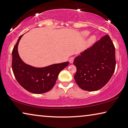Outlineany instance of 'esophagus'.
Returning <instances> with one entry per match:
<instances>
[{
	"instance_id": "34e87169",
	"label": "esophagus",
	"mask_w": 128,
	"mask_h": 128,
	"mask_svg": "<svg viewBox=\"0 0 128 128\" xmlns=\"http://www.w3.org/2000/svg\"><path fill=\"white\" fill-rule=\"evenodd\" d=\"M74 57H72V58H70L69 62H70V64H72V63H73V62H74Z\"/></svg>"
}]
</instances>
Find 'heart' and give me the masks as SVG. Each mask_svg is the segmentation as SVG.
Masks as SVG:
<instances>
[{
    "instance_id": "b5f03b06",
    "label": "heart",
    "mask_w": 128,
    "mask_h": 128,
    "mask_svg": "<svg viewBox=\"0 0 128 128\" xmlns=\"http://www.w3.org/2000/svg\"><path fill=\"white\" fill-rule=\"evenodd\" d=\"M88 34H89V32H87V31H85V32H84L83 33V35L84 36H87L88 35ZM95 36H91V37L90 38L89 40H88V44H92L93 42L95 41Z\"/></svg>"
}]
</instances>
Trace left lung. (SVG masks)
I'll use <instances>...</instances> for the list:
<instances>
[{"instance_id": "1", "label": "left lung", "mask_w": 128, "mask_h": 128, "mask_svg": "<svg viewBox=\"0 0 128 128\" xmlns=\"http://www.w3.org/2000/svg\"><path fill=\"white\" fill-rule=\"evenodd\" d=\"M76 67L74 78L83 90L94 91L104 86L115 70V47L108 35L101 38L92 46L74 59Z\"/></svg>"}]
</instances>
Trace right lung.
Segmentation results:
<instances>
[{"instance_id": "right-lung-1", "label": "right lung", "mask_w": 128, "mask_h": 128, "mask_svg": "<svg viewBox=\"0 0 128 128\" xmlns=\"http://www.w3.org/2000/svg\"><path fill=\"white\" fill-rule=\"evenodd\" d=\"M23 35L19 37L12 52V69L15 79L23 88L30 92L37 94L46 92L53 88L59 73L68 66L69 62L42 68L34 67L24 63L18 52L19 42Z\"/></svg>"}]
</instances>
